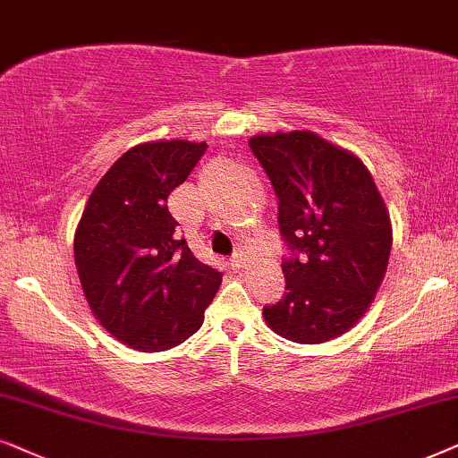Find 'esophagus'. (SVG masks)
I'll return each mask as SVG.
<instances>
[{"instance_id":"obj_1","label":"esophagus","mask_w":458,"mask_h":458,"mask_svg":"<svg viewBox=\"0 0 458 458\" xmlns=\"http://www.w3.org/2000/svg\"><path fill=\"white\" fill-rule=\"evenodd\" d=\"M230 266H233L234 270H236V267H242V255L241 253H234L233 259H230Z\"/></svg>"}]
</instances>
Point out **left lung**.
Masks as SVG:
<instances>
[{"instance_id":"obj_1","label":"left lung","mask_w":458,"mask_h":458,"mask_svg":"<svg viewBox=\"0 0 458 458\" xmlns=\"http://www.w3.org/2000/svg\"><path fill=\"white\" fill-rule=\"evenodd\" d=\"M278 197L289 255L284 297L267 327L295 344H325L367 312L387 270L392 224L373 175L350 150L314 131L249 140Z\"/></svg>"}]
</instances>
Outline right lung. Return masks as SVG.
<instances>
[{
  "label": "right lung",
  "mask_w": 458,
  "mask_h": 458,
  "mask_svg": "<svg viewBox=\"0 0 458 458\" xmlns=\"http://www.w3.org/2000/svg\"><path fill=\"white\" fill-rule=\"evenodd\" d=\"M205 142L133 146L98 182L75 230V266L100 325L131 350L163 352L203 325L222 272L175 236L167 199L205 155Z\"/></svg>",
  "instance_id": "obj_1"
}]
</instances>
